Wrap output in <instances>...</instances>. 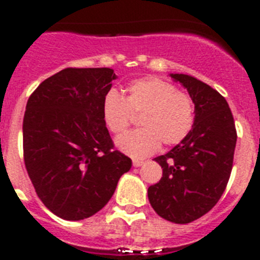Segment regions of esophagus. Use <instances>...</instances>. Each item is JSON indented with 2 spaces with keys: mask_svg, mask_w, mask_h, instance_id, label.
I'll return each instance as SVG.
<instances>
[{
  "mask_svg": "<svg viewBox=\"0 0 260 260\" xmlns=\"http://www.w3.org/2000/svg\"><path fill=\"white\" fill-rule=\"evenodd\" d=\"M143 164H144L143 160H138V158H134V160H133V165H134L135 168L142 167V165H143Z\"/></svg>",
  "mask_w": 260,
  "mask_h": 260,
  "instance_id": "1",
  "label": "esophagus"
}]
</instances>
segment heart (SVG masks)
<instances>
[{
	"label": "heart",
	"mask_w": 260,
	"mask_h": 260,
	"mask_svg": "<svg viewBox=\"0 0 260 260\" xmlns=\"http://www.w3.org/2000/svg\"><path fill=\"white\" fill-rule=\"evenodd\" d=\"M141 113L139 125L143 128L126 133L116 141L119 151L135 158L152 155L161 143L168 147L181 143L194 126L191 99L158 78L134 80L125 88L123 98L110 89L103 99V121L113 134L125 132L133 114Z\"/></svg>",
	"instance_id": "heart-1"
}]
</instances>
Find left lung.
I'll return each mask as SVG.
<instances>
[{"label": "left lung", "instance_id": "8db88e82", "mask_svg": "<svg viewBox=\"0 0 260 260\" xmlns=\"http://www.w3.org/2000/svg\"><path fill=\"white\" fill-rule=\"evenodd\" d=\"M171 77L194 103V126L180 144L155 157L162 177L148 187V201L162 219L187 224L221 198L233 167L237 132L228 103L216 89L190 75Z\"/></svg>", "mask_w": 260, "mask_h": 260}]
</instances>
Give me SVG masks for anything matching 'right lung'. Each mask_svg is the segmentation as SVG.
Wrapping results in <instances>:
<instances>
[{
    "label": "right lung",
    "instance_id": "1",
    "mask_svg": "<svg viewBox=\"0 0 260 260\" xmlns=\"http://www.w3.org/2000/svg\"><path fill=\"white\" fill-rule=\"evenodd\" d=\"M109 68H68L32 92L23 118V156L40 201L61 219L83 220L109 202L132 158L114 150L103 121Z\"/></svg>",
    "mask_w": 260,
    "mask_h": 260
}]
</instances>
